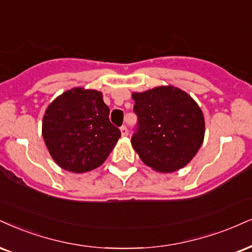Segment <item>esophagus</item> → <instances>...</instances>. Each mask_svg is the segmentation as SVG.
I'll list each match as a JSON object with an SVG mask.
<instances>
[{
  "instance_id": "esophagus-1",
  "label": "esophagus",
  "mask_w": 252,
  "mask_h": 252,
  "mask_svg": "<svg viewBox=\"0 0 252 252\" xmlns=\"http://www.w3.org/2000/svg\"><path fill=\"white\" fill-rule=\"evenodd\" d=\"M120 131H121V135L123 136H127V134H128V129H127V127L125 125L120 127Z\"/></svg>"
}]
</instances>
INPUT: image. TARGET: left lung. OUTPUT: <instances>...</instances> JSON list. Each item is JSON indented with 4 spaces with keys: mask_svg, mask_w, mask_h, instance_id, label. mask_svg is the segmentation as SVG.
Returning <instances> with one entry per match:
<instances>
[{
    "mask_svg": "<svg viewBox=\"0 0 252 252\" xmlns=\"http://www.w3.org/2000/svg\"><path fill=\"white\" fill-rule=\"evenodd\" d=\"M138 126L132 145L142 162L154 170L172 173L190 162L204 139V118L188 93L159 86L133 93Z\"/></svg>",
    "mask_w": 252,
    "mask_h": 252,
    "instance_id": "obj_1",
    "label": "left lung"
}]
</instances>
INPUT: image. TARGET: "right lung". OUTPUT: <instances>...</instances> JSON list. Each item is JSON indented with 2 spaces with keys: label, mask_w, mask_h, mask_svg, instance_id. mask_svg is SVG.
Here are the masks:
<instances>
[{
  "label": "right lung",
  "mask_w": 252,
  "mask_h": 252,
  "mask_svg": "<svg viewBox=\"0 0 252 252\" xmlns=\"http://www.w3.org/2000/svg\"><path fill=\"white\" fill-rule=\"evenodd\" d=\"M101 92L76 88L46 108L42 134L52 159L73 173L97 168L119 140L120 129L110 121Z\"/></svg>",
  "instance_id": "add662e5"
}]
</instances>
